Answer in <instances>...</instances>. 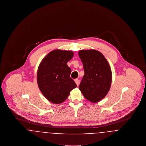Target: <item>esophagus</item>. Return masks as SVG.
Segmentation results:
<instances>
[{
    "label": "esophagus",
    "instance_id": "esophagus-1",
    "mask_svg": "<svg viewBox=\"0 0 146 146\" xmlns=\"http://www.w3.org/2000/svg\"><path fill=\"white\" fill-rule=\"evenodd\" d=\"M74 81H75V82H76V85L77 86H78L79 85V83H80V81L78 79H76L75 80H74Z\"/></svg>",
    "mask_w": 146,
    "mask_h": 146
}]
</instances>
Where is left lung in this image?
Segmentation results:
<instances>
[{
    "instance_id": "1",
    "label": "left lung",
    "mask_w": 146,
    "mask_h": 146,
    "mask_svg": "<svg viewBox=\"0 0 146 146\" xmlns=\"http://www.w3.org/2000/svg\"><path fill=\"white\" fill-rule=\"evenodd\" d=\"M78 55L85 73L79 89L86 99L93 103L98 102L104 98L110 89L111 67L103 54L96 50H82Z\"/></svg>"
}]
</instances>
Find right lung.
<instances>
[{"instance_id":"right-lung-1","label":"right lung","mask_w":146,"mask_h":146,"mask_svg":"<svg viewBox=\"0 0 146 146\" xmlns=\"http://www.w3.org/2000/svg\"><path fill=\"white\" fill-rule=\"evenodd\" d=\"M73 55L71 51L54 50L42 60L38 67V87L45 97L53 104L62 103L70 91L76 87L70 77L71 69L67 64Z\"/></svg>"}]
</instances>
